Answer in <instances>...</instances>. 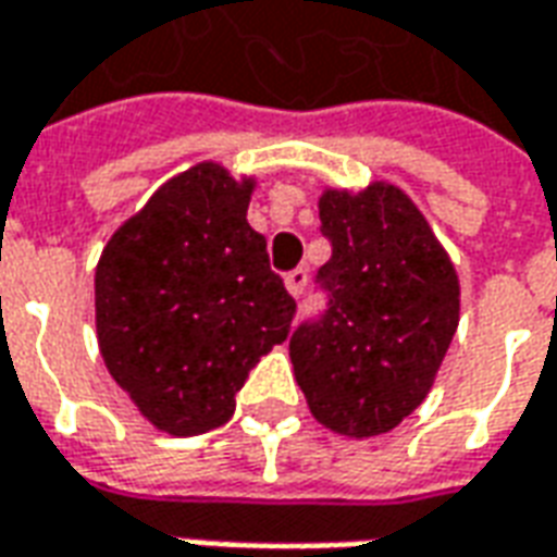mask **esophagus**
Masks as SVG:
<instances>
[{
    "label": "esophagus",
    "instance_id": "esophagus-1",
    "mask_svg": "<svg viewBox=\"0 0 557 557\" xmlns=\"http://www.w3.org/2000/svg\"><path fill=\"white\" fill-rule=\"evenodd\" d=\"M304 286H307V271H304V268H295V271L286 274V289H289V295L298 298L304 292Z\"/></svg>",
    "mask_w": 557,
    "mask_h": 557
}]
</instances>
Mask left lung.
<instances>
[{
  "mask_svg": "<svg viewBox=\"0 0 557 557\" xmlns=\"http://www.w3.org/2000/svg\"><path fill=\"white\" fill-rule=\"evenodd\" d=\"M319 220L331 242L315 274L327 310L295 327L289 358L313 418L370 438L430 394L459 325V280L426 218L394 184L325 190Z\"/></svg>",
  "mask_w": 557,
  "mask_h": 557,
  "instance_id": "left-lung-1",
  "label": "left lung"
}]
</instances>
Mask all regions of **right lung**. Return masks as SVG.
Returning <instances> with one entry per match:
<instances>
[{"mask_svg": "<svg viewBox=\"0 0 557 557\" xmlns=\"http://www.w3.org/2000/svg\"><path fill=\"white\" fill-rule=\"evenodd\" d=\"M253 184L196 163L115 230L95 271L103 363L170 435L223 426L247 373L289 337L295 298L247 223Z\"/></svg>", "mask_w": 557, "mask_h": 557, "instance_id": "obj_1", "label": "right lung"}]
</instances>
